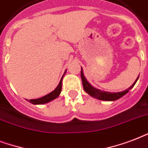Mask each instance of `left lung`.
Returning a JSON list of instances; mask_svg holds the SVG:
<instances>
[{"label":"left lung","mask_w":148,"mask_h":148,"mask_svg":"<svg viewBox=\"0 0 148 148\" xmlns=\"http://www.w3.org/2000/svg\"><path fill=\"white\" fill-rule=\"evenodd\" d=\"M81 80H82V84H83L84 90H85L86 92L88 93V95H90L91 97H95V98L98 99V100H101V101H116L117 99L121 98L123 97L124 95H125L128 92L129 90H131V88H133L134 84H136L137 81H138V77L137 78L134 83L132 85L128 88L127 90H123L121 92H117V93H110L108 91H103V90H98L97 88H94L92 86L90 85V84L87 81V79L85 78V77L84 76L83 71H82V67H81Z\"/></svg>","instance_id":"1"}]
</instances>
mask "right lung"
<instances>
[{"label": "right lung", "mask_w": 148, "mask_h": 148, "mask_svg": "<svg viewBox=\"0 0 148 148\" xmlns=\"http://www.w3.org/2000/svg\"><path fill=\"white\" fill-rule=\"evenodd\" d=\"M64 75H63L61 79H60V83H59V84L58 85V87H57L52 92H51L50 94H48V95H45L44 97H40V98L31 99V100H27V101H28L30 103H33V104H43V103H48L50 101H53V100H54L55 98H57V97L60 95V92H61V88H62V79L63 77H64Z\"/></svg>", "instance_id": "add662e5"}]
</instances>
